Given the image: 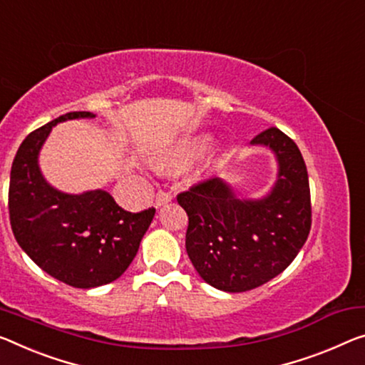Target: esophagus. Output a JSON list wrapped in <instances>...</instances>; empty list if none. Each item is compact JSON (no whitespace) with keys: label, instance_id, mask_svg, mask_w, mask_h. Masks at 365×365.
Returning <instances> with one entry per match:
<instances>
[{"label":"esophagus","instance_id":"esophagus-1","mask_svg":"<svg viewBox=\"0 0 365 365\" xmlns=\"http://www.w3.org/2000/svg\"><path fill=\"white\" fill-rule=\"evenodd\" d=\"M173 199V194L168 192V190H158V194H156L155 197V207H161L168 204V202H171Z\"/></svg>","mask_w":365,"mask_h":365}]
</instances>
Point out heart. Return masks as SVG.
I'll list each match as a JSON object with an SVG mask.
<instances>
[{"label": "heart", "mask_w": 365, "mask_h": 365, "mask_svg": "<svg viewBox=\"0 0 365 365\" xmlns=\"http://www.w3.org/2000/svg\"><path fill=\"white\" fill-rule=\"evenodd\" d=\"M204 142H195V143H190V145H186V147H182L181 150H179V160L181 161H189L192 160L194 156H197L202 150H204Z\"/></svg>", "instance_id": "heart-1"}]
</instances>
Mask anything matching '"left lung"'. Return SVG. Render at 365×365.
<instances>
[{
  "mask_svg": "<svg viewBox=\"0 0 365 365\" xmlns=\"http://www.w3.org/2000/svg\"><path fill=\"white\" fill-rule=\"evenodd\" d=\"M251 143L266 145L277 156V182L267 197L240 200L218 178L176 197L189 218V259L207 284L225 292H246L279 276L312 227L308 173L294 140L269 127Z\"/></svg>",
  "mask_w": 365,
  "mask_h": 365,
  "instance_id": "left-lung-1",
  "label": "left lung"
}]
</instances>
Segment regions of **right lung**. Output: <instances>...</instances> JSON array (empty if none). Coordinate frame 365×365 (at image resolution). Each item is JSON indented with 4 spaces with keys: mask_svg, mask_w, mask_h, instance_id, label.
I'll return each mask as SVG.
<instances>
[{
    "mask_svg": "<svg viewBox=\"0 0 365 365\" xmlns=\"http://www.w3.org/2000/svg\"><path fill=\"white\" fill-rule=\"evenodd\" d=\"M78 117L94 115L68 112L24 138L11 166L8 209L16 241L42 271L71 287L91 289L125 272L155 209L132 214L106 190L71 195L48 186L38 150L55 124Z\"/></svg>",
    "mask_w": 365,
    "mask_h": 365,
    "instance_id": "right-lung-1",
    "label": "right lung"
}]
</instances>
